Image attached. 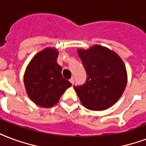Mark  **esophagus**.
I'll list each match as a JSON object with an SVG mask.
<instances>
[{
	"mask_svg": "<svg viewBox=\"0 0 146 146\" xmlns=\"http://www.w3.org/2000/svg\"><path fill=\"white\" fill-rule=\"evenodd\" d=\"M70 83H71V84H74V78H73V77H72V78H71L70 80Z\"/></svg>",
	"mask_w": 146,
	"mask_h": 146,
	"instance_id": "obj_1",
	"label": "esophagus"
}]
</instances>
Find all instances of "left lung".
I'll return each instance as SVG.
<instances>
[{
  "label": "left lung",
  "instance_id": "8db88e82",
  "mask_svg": "<svg viewBox=\"0 0 146 146\" xmlns=\"http://www.w3.org/2000/svg\"><path fill=\"white\" fill-rule=\"evenodd\" d=\"M77 52L87 73L84 84L73 86L82 104L91 111L111 107L121 98L127 84L123 61L115 52L98 45Z\"/></svg>",
  "mask_w": 146,
  "mask_h": 146
}]
</instances>
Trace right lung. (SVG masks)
Here are the masks:
<instances>
[{
  "label": "right lung",
  "instance_id": "right-lung-1",
  "mask_svg": "<svg viewBox=\"0 0 146 146\" xmlns=\"http://www.w3.org/2000/svg\"><path fill=\"white\" fill-rule=\"evenodd\" d=\"M58 52L46 48L32 59L26 69L24 82L27 94L37 105L51 108L68 87L72 86L63 78L62 67L56 62Z\"/></svg>",
  "mask_w": 146,
  "mask_h": 146
}]
</instances>
